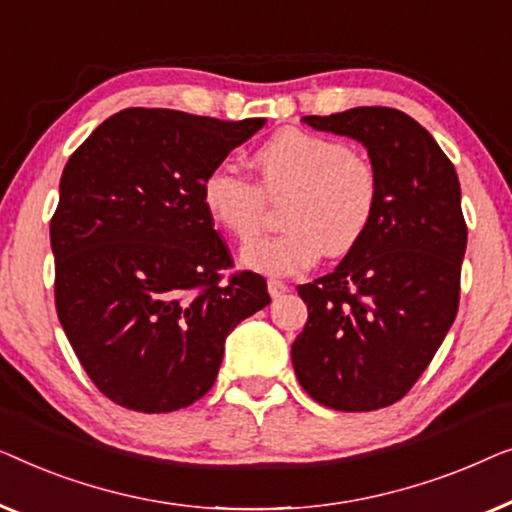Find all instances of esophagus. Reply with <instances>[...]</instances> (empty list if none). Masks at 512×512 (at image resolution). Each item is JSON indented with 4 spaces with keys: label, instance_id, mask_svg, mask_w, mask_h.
<instances>
[{
    "label": "esophagus",
    "instance_id": "34e87169",
    "mask_svg": "<svg viewBox=\"0 0 512 512\" xmlns=\"http://www.w3.org/2000/svg\"><path fill=\"white\" fill-rule=\"evenodd\" d=\"M266 287H269V294H271L273 299L280 297V294H283V292H287V285L283 283V280H276V278H271L269 283H266Z\"/></svg>",
    "mask_w": 512,
    "mask_h": 512
}]
</instances>
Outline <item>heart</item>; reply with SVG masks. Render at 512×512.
I'll return each mask as SVG.
<instances>
[{
	"instance_id": "heart-1",
	"label": "heart",
	"mask_w": 512,
	"mask_h": 512,
	"mask_svg": "<svg viewBox=\"0 0 512 512\" xmlns=\"http://www.w3.org/2000/svg\"><path fill=\"white\" fill-rule=\"evenodd\" d=\"M250 167L257 185L227 167L213 169L201 183L206 213L239 241H250L262 229L264 196L287 197L280 213L287 229L243 248L248 269L292 276L318 262L322 250L334 257L350 253L373 225L378 174L343 141L287 127L255 150Z\"/></svg>"
}]
</instances>
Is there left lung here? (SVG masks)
Listing matches in <instances>:
<instances>
[{"label": "left lung", "mask_w": 512, "mask_h": 512, "mask_svg": "<svg viewBox=\"0 0 512 512\" xmlns=\"http://www.w3.org/2000/svg\"><path fill=\"white\" fill-rule=\"evenodd\" d=\"M362 143L378 174L373 225L327 276L299 285L308 320L292 343L299 383L322 406H392L422 376L459 306L466 222L457 171L420 122L357 106L301 118Z\"/></svg>", "instance_id": "8db88e82"}]
</instances>
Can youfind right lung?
<instances>
[{"label": "right lung", "instance_id": "obj_1", "mask_svg": "<svg viewBox=\"0 0 512 512\" xmlns=\"http://www.w3.org/2000/svg\"><path fill=\"white\" fill-rule=\"evenodd\" d=\"M171 109H125L85 139L50 220L55 306L92 383L122 408L171 413L211 390L225 338L269 304L236 273L201 183L264 127Z\"/></svg>", "mask_w": 512, "mask_h": 512}]
</instances>
